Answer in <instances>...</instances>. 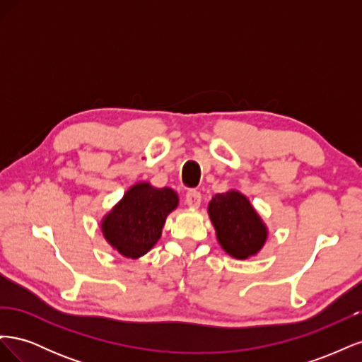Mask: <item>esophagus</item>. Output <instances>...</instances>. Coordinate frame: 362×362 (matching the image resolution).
Masks as SVG:
<instances>
[{
  "label": "esophagus",
  "mask_w": 362,
  "mask_h": 362,
  "mask_svg": "<svg viewBox=\"0 0 362 362\" xmlns=\"http://www.w3.org/2000/svg\"><path fill=\"white\" fill-rule=\"evenodd\" d=\"M201 201H202V196H201V192L198 190H189L187 193H185V204H187L189 206L192 208H198L201 205Z\"/></svg>",
  "instance_id": "obj_1"
}]
</instances>
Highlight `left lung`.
Masks as SVG:
<instances>
[{"label": "left lung", "mask_w": 362, "mask_h": 362, "mask_svg": "<svg viewBox=\"0 0 362 362\" xmlns=\"http://www.w3.org/2000/svg\"><path fill=\"white\" fill-rule=\"evenodd\" d=\"M208 213L218 243L231 257L245 259L255 255L264 245L266 226L242 193L216 194L208 205Z\"/></svg>", "instance_id": "8db88e82"}]
</instances>
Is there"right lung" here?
Wrapping results in <instances>:
<instances>
[{"label":"right lung","mask_w":362,"mask_h":362,"mask_svg":"<svg viewBox=\"0 0 362 362\" xmlns=\"http://www.w3.org/2000/svg\"><path fill=\"white\" fill-rule=\"evenodd\" d=\"M177 205L178 196L173 190L136 184L105 216L103 233L120 254L139 258L158 242L166 216Z\"/></svg>","instance_id":"obj_1"}]
</instances>
